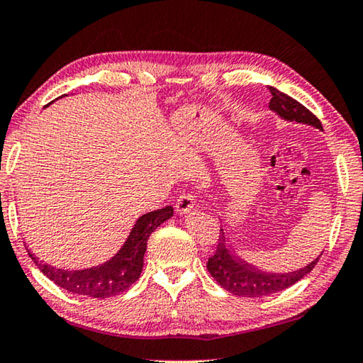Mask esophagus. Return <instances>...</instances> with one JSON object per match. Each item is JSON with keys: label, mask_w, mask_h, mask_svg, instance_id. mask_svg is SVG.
Returning <instances> with one entry per match:
<instances>
[{"label": "esophagus", "mask_w": 363, "mask_h": 363, "mask_svg": "<svg viewBox=\"0 0 363 363\" xmlns=\"http://www.w3.org/2000/svg\"><path fill=\"white\" fill-rule=\"evenodd\" d=\"M194 208H196V199H194L193 194L183 193L182 196L177 199L175 209H177V213L180 214V216H185L188 213H191Z\"/></svg>", "instance_id": "1"}]
</instances>
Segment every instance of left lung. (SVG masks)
Returning a JSON list of instances; mask_svg holds the SVG:
<instances>
[{"instance_id":"1","label":"left lung","mask_w":363,"mask_h":363,"mask_svg":"<svg viewBox=\"0 0 363 363\" xmlns=\"http://www.w3.org/2000/svg\"><path fill=\"white\" fill-rule=\"evenodd\" d=\"M272 99L269 102V110L274 111L279 118L289 123H300L313 126L316 130L323 131L320 120L311 113L308 108H305L302 104L292 99L287 94H284L276 87H269ZM321 256V255H320ZM320 256L315 258L300 269L289 271V272H267L261 271L256 266L245 263L237 256H233L230 247L227 243V237L224 228H220L219 243H217L216 255L211 256L208 261V271L211 272L217 284L224 287L227 292L238 297H250L258 298L264 295L277 294L289 289L294 284H297L300 279H303L308 272L316 266Z\"/></svg>"}]
</instances>
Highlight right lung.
Masks as SVG:
<instances>
[{
	"mask_svg": "<svg viewBox=\"0 0 363 363\" xmlns=\"http://www.w3.org/2000/svg\"><path fill=\"white\" fill-rule=\"evenodd\" d=\"M172 216H174L172 206L143 214L135 222L130 235L118 252L105 263L86 267V269H57V267L43 264L30 252L27 253L38 269L65 291L92 298L113 297V295L126 291L141 276L149 235Z\"/></svg>",
	"mask_w": 363,
	"mask_h": 363,
	"instance_id": "add662e5",
	"label": "right lung"
}]
</instances>
